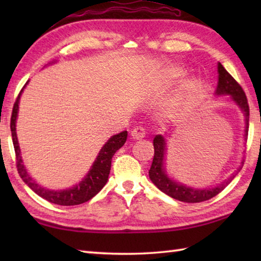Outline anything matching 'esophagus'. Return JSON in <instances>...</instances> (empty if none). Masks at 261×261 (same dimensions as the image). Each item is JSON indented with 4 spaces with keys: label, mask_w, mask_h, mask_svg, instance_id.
<instances>
[{
    "label": "esophagus",
    "mask_w": 261,
    "mask_h": 261,
    "mask_svg": "<svg viewBox=\"0 0 261 261\" xmlns=\"http://www.w3.org/2000/svg\"><path fill=\"white\" fill-rule=\"evenodd\" d=\"M145 135L146 134H145V127H143V126H137V127H135V129H132V131H131V136L134 139L144 138Z\"/></svg>",
    "instance_id": "obj_1"
}]
</instances>
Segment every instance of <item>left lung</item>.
<instances>
[{
  "instance_id": "left-lung-1",
  "label": "left lung",
  "mask_w": 261,
  "mask_h": 261,
  "mask_svg": "<svg viewBox=\"0 0 261 261\" xmlns=\"http://www.w3.org/2000/svg\"><path fill=\"white\" fill-rule=\"evenodd\" d=\"M218 71H219V83L218 88H216V94H230L232 100L240 106L241 109L244 112L245 121H246V130H245V139L247 138V131H249V116H250V109L249 103H247V99L245 95V92L243 91L242 86L238 84L235 78H233L230 73H229L223 65L219 63L218 64ZM154 145V158L153 162L149 169V178L154 183L155 187L165 192L168 196L177 199L179 201L184 202H200L208 200L211 198L215 197L219 194L222 190L227 187V185L231 182L233 177L237 175L238 171L242 169L240 167L237 171L233 174L230 178H228L226 182L218 185L216 188L212 189H192L188 188L185 185L179 183H176L175 180L170 179L168 177L165 168H163V159H165V151H166V144L165 139L161 135H158L154 137L153 139ZM244 165V162H242Z\"/></svg>"
}]
</instances>
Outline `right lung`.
I'll use <instances>...</instances> for the list:
<instances>
[{"label": "right lung", "mask_w": 261, "mask_h": 261, "mask_svg": "<svg viewBox=\"0 0 261 261\" xmlns=\"http://www.w3.org/2000/svg\"><path fill=\"white\" fill-rule=\"evenodd\" d=\"M21 91H23V88H21ZM21 91L19 92V94L17 96L14 103L10 121L12 143H14L16 153V167L17 170H18L20 178L23 179L24 182L38 194V196H40L43 199L51 202V204L62 206H73L83 204V202H86L92 199V198L105 187L106 183H107L108 176L110 173V167H112V158L115 152L124 145L126 141L127 132L123 131L121 134L113 136L112 138L105 144V146L101 148L98 158H96V160L94 161L93 166H92L91 170L88 171L87 176L81 183L76 185V187L68 190H63V191H53V190L45 189L40 187V185H38L30 177L25 167L23 166V163H21L23 161H21L18 141H17L16 135V118L17 112H18V102Z\"/></svg>", "instance_id": "right-lung-1"}]
</instances>
